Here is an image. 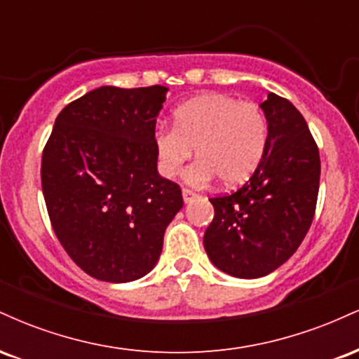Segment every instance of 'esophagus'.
Instances as JSON below:
<instances>
[{"instance_id":"34e87169","label":"esophagus","mask_w":359,"mask_h":359,"mask_svg":"<svg viewBox=\"0 0 359 359\" xmlns=\"http://www.w3.org/2000/svg\"><path fill=\"white\" fill-rule=\"evenodd\" d=\"M182 197H184V203L185 204H191L194 199H197V194L196 192H192V191H189V189H182Z\"/></svg>"}]
</instances>
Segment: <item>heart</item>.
<instances>
[{
  "instance_id": "heart-1",
  "label": "heart",
  "mask_w": 359,
  "mask_h": 359,
  "mask_svg": "<svg viewBox=\"0 0 359 359\" xmlns=\"http://www.w3.org/2000/svg\"><path fill=\"white\" fill-rule=\"evenodd\" d=\"M199 158L185 170V180L204 185L219 177L228 187L250 179L269 148V121L255 102L226 94H205L174 111V126L154 130L160 174L172 179L194 154Z\"/></svg>"
}]
</instances>
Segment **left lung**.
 Returning <instances> with one entry per match:
<instances>
[{"label": "left lung", "mask_w": 359, "mask_h": 359, "mask_svg": "<svg viewBox=\"0 0 359 359\" xmlns=\"http://www.w3.org/2000/svg\"><path fill=\"white\" fill-rule=\"evenodd\" d=\"M269 121V148L240 191L212 197L214 219L204 248L216 269L236 278H259L297 251L314 219L319 150L299 109L269 93L259 104Z\"/></svg>", "instance_id": "left-lung-1"}]
</instances>
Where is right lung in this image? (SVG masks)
Masks as SVG:
<instances>
[{
  "label": "right lung",
  "instance_id": "1",
  "mask_svg": "<svg viewBox=\"0 0 359 359\" xmlns=\"http://www.w3.org/2000/svg\"><path fill=\"white\" fill-rule=\"evenodd\" d=\"M168 88L102 86L65 106L42 155V191L60 245L90 277L126 283L156 265L182 209L158 175L154 130Z\"/></svg>",
  "mask_w": 359,
  "mask_h": 359
}]
</instances>
